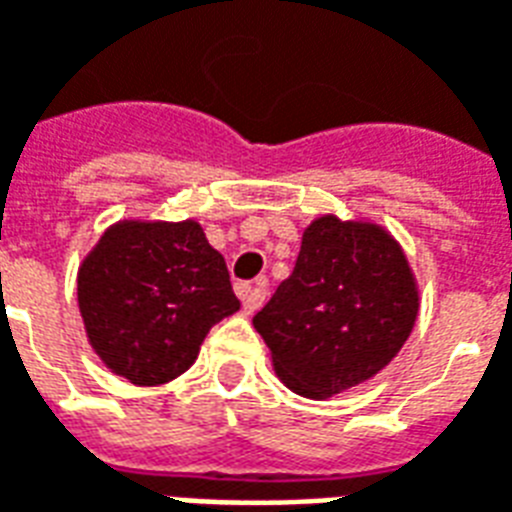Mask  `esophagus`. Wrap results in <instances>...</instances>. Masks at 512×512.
I'll return each mask as SVG.
<instances>
[{
  "label": "esophagus",
  "mask_w": 512,
  "mask_h": 512,
  "mask_svg": "<svg viewBox=\"0 0 512 512\" xmlns=\"http://www.w3.org/2000/svg\"><path fill=\"white\" fill-rule=\"evenodd\" d=\"M238 295H241V304H244L246 314L257 312L263 306V301H266V279H260L257 285L238 287Z\"/></svg>",
  "instance_id": "esophagus-1"
}]
</instances>
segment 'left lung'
<instances>
[{"label": "left lung", "instance_id": "left-lung-1", "mask_svg": "<svg viewBox=\"0 0 512 512\" xmlns=\"http://www.w3.org/2000/svg\"><path fill=\"white\" fill-rule=\"evenodd\" d=\"M418 306L407 255L385 227L325 214L304 230L293 274L252 325L290 391L328 399L396 358Z\"/></svg>", "mask_w": 512, "mask_h": 512}]
</instances>
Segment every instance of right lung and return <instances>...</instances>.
Instances as JSON below:
<instances>
[{"mask_svg":"<svg viewBox=\"0 0 512 512\" xmlns=\"http://www.w3.org/2000/svg\"><path fill=\"white\" fill-rule=\"evenodd\" d=\"M78 306L92 350L132 385L176 380L206 333L241 309L195 219L108 227L78 268Z\"/></svg>","mask_w":512,"mask_h":512,"instance_id":"1","label":"right lung"}]
</instances>
